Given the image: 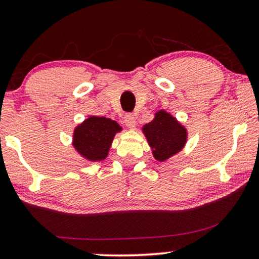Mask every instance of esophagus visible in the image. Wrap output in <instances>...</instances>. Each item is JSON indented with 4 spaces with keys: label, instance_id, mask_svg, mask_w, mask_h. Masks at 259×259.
<instances>
[{
    "label": "esophagus",
    "instance_id": "1",
    "mask_svg": "<svg viewBox=\"0 0 259 259\" xmlns=\"http://www.w3.org/2000/svg\"><path fill=\"white\" fill-rule=\"evenodd\" d=\"M124 123L125 125L128 126V128H135V125H136V119H135L134 115L133 114H125L124 116Z\"/></svg>",
    "mask_w": 259,
    "mask_h": 259
}]
</instances>
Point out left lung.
<instances>
[{
  "label": "left lung",
  "mask_w": 259,
  "mask_h": 259,
  "mask_svg": "<svg viewBox=\"0 0 259 259\" xmlns=\"http://www.w3.org/2000/svg\"><path fill=\"white\" fill-rule=\"evenodd\" d=\"M143 133L157 161L164 162L181 151L187 142V131L165 111H158L150 123L143 126Z\"/></svg>",
  "instance_id": "obj_1"
}]
</instances>
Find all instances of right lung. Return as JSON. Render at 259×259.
Returning <instances> with one entry per match:
<instances>
[{
	"instance_id": "1",
	"label": "right lung",
	"mask_w": 259,
	"mask_h": 259,
	"mask_svg": "<svg viewBox=\"0 0 259 259\" xmlns=\"http://www.w3.org/2000/svg\"><path fill=\"white\" fill-rule=\"evenodd\" d=\"M121 129L110 118L92 116L75 129L74 147L89 161H102L107 157L115 134Z\"/></svg>"
}]
</instances>
